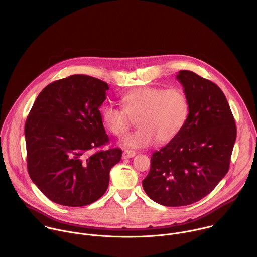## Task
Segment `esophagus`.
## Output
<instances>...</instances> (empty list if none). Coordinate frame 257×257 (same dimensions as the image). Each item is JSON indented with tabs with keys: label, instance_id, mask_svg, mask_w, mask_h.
<instances>
[{
	"label": "esophagus",
	"instance_id": "esophagus-1",
	"mask_svg": "<svg viewBox=\"0 0 257 257\" xmlns=\"http://www.w3.org/2000/svg\"><path fill=\"white\" fill-rule=\"evenodd\" d=\"M136 155V152L133 150H124L122 152V159H126V158H132Z\"/></svg>",
	"mask_w": 257,
	"mask_h": 257
}]
</instances>
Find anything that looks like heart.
Returning a JSON list of instances; mask_svg holds the SVG:
<instances>
[{"instance_id":"1","label":"heart","mask_w":257,"mask_h":257,"mask_svg":"<svg viewBox=\"0 0 257 257\" xmlns=\"http://www.w3.org/2000/svg\"><path fill=\"white\" fill-rule=\"evenodd\" d=\"M124 108L107 105L102 111L105 126L115 137H122L138 116L137 131L121 140V146L144 148L173 140L183 128L190 113V101L183 89L145 86L125 93Z\"/></svg>"}]
</instances>
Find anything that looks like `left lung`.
Here are the masks:
<instances>
[{
  "mask_svg": "<svg viewBox=\"0 0 257 257\" xmlns=\"http://www.w3.org/2000/svg\"><path fill=\"white\" fill-rule=\"evenodd\" d=\"M190 101L181 132L150 158L143 181L147 196L167 207L196 203L210 194L227 173L236 126L224 94L192 71L176 76Z\"/></svg>",
  "mask_w": 257,
  "mask_h": 257,
  "instance_id": "left-lung-1",
  "label": "left lung"
}]
</instances>
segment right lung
<instances>
[{
	"label": "right lung",
	"instance_id": "1",
	"mask_svg": "<svg viewBox=\"0 0 257 257\" xmlns=\"http://www.w3.org/2000/svg\"><path fill=\"white\" fill-rule=\"evenodd\" d=\"M109 86L87 75H72L47 85L37 96L25 125L28 171L52 202L87 206L108 189L110 171L121 149L90 154L109 143L100 107Z\"/></svg>",
	"mask_w": 257,
	"mask_h": 257
}]
</instances>
